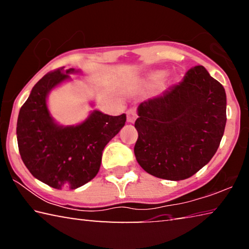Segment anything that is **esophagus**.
I'll return each instance as SVG.
<instances>
[{
    "mask_svg": "<svg viewBox=\"0 0 249 249\" xmlns=\"http://www.w3.org/2000/svg\"><path fill=\"white\" fill-rule=\"evenodd\" d=\"M137 119V113L135 108H129L127 111V122L128 123H134Z\"/></svg>",
    "mask_w": 249,
    "mask_h": 249,
    "instance_id": "esophagus-1",
    "label": "esophagus"
}]
</instances>
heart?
I'll return each instance as SVG.
<instances>
[{"label": "heart", "instance_id": "1", "mask_svg": "<svg viewBox=\"0 0 249 249\" xmlns=\"http://www.w3.org/2000/svg\"><path fill=\"white\" fill-rule=\"evenodd\" d=\"M163 78V73H161V72H159V73H156L154 77H153V81H155V82H159L160 80H161Z\"/></svg>", "mask_w": 249, "mask_h": 249}]
</instances>
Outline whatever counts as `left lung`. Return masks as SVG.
Instances as JSON below:
<instances>
[{"mask_svg": "<svg viewBox=\"0 0 249 249\" xmlns=\"http://www.w3.org/2000/svg\"><path fill=\"white\" fill-rule=\"evenodd\" d=\"M225 124L224 88L203 66L193 67L182 81L138 107L137 162L160 179L190 178L215 155Z\"/></svg>", "mask_w": 249, "mask_h": 249, "instance_id": "left-lung-1", "label": "left lung"}]
</instances>
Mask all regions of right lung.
<instances>
[{"mask_svg": "<svg viewBox=\"0 0 249 249\" xmlns=\"http://www.w3.org/2000/svg\"><path fill=\"white\" fill-rule=\"evenodd\" d=\"M64 67L44 75L19 109L18 150L29 172L58 189H77L98 175L102 151L125 125L126 115L111 116L93 111L81 124L58 125L47 107L50 90L78 73Z\"/></svg>", "mask_w": 249, "mask_h": 249, "instance_id": "add662e5", "label": "right lung"}]
</instances>
